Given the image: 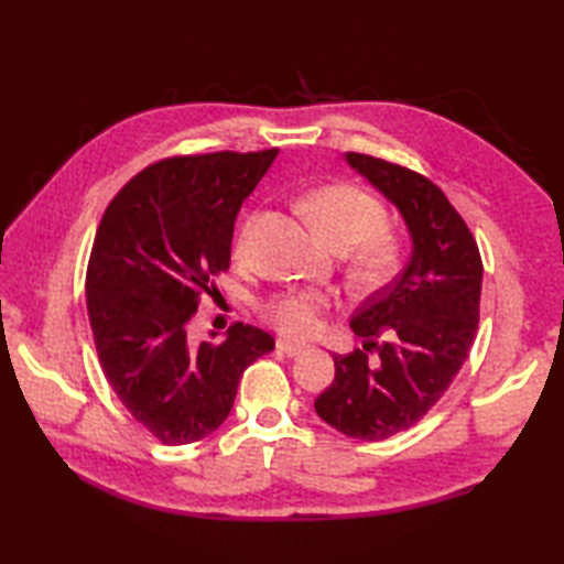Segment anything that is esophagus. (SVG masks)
I'll use <instances>...</instances> for the list:
<instances>
[{
    "instance_id": "1",
    "label": "esophagus",
    "mask_w": 564,
    "mask_h": 564,
    "mask_svg": "<svg viewBox=\"0 0 564 564\" xmlns=\"http://www.w3.org/2000/svg\"><path fill=\"white\" fill-rule=\"evenodd\" d=\"M275 349H279L281 354H285L289 358H293V356H301V354L305 351V346L293 344V341H285V339H279V341H275Z\"/></svg>"
}]
</instances>
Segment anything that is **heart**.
Here are the masks:
<instances>
[{
	"label": "heart",
	"instance_id": "obj_1",
	"mask_svg": "<svg viewBox=\"0 0 564 564\" xmlns=\"http://www.w3.org/2000/svg\"><path fill=\"white\" fill-rule=\"evenodd\" d=\"M305 210L317 235L334 249L354 250V279L366 289L390 279L398 263V242L382 230L386 210L380 203L356 186H325L305 200ZM322 297L315 293H281L263 305V315L291 339H307L319 329Z\"/></svg>",
	"mask_w": 564,
	"mask_h": 564
}]
</instances>
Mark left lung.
<instances>
[{"mask_svg":"<svg viewBox=\"0 0 564 564\" xmlns=\"http://www.w3.org/2000/svg\"><path fill=\"white\" fill-rule=\"evenodd\" d=\"M344 160L400 210L412 254L351 317L364 349L334 356V380L315 412L346 436L382 441L416 424L463 368L480 319L482 259L458 210L426 176L370 154ZM373 348L376 365L367 356Z\"/></svg>","mask_w":564,"mask_h":564,"instance_id":"obj_1","label":"left lung"}]
</instances>
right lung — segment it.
Segmentation results:
<instances>
[{"label": "right lung", "mask_w": 564, "mask_h": 564, "mask_svg": "<svg viewBox=\"0 0 564 564\" xmlns=\"http://www.w3.org/2000/svg\"><path fill=\"white\" fill-rule=\"evenodd\" d=\"M279 150L170 158L118 191L94 237L87 313L104 376L154 438H206L232 410L239 378L273 337L237 322L223 344L188 341L213 279L230 269L237 213Z\"/></svg>", "instance_id": "obj_1"}]
</instances>
